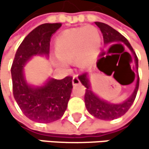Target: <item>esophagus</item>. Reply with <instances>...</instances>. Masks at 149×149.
<instances>
[{"label":"esophagus","instance_id":"obj_1","mask_svg":"<svg viewBox=\"0 0 149 149\" xmlns=\"http://www.w3.org/2000/svg\"><path fill=\"white\" fill-rule=\"evenodd\" d=\"M72 84H73L74 86L80 84V80L79 79L78 75H74V76H73V79H72Z\"/></svg>","mask_w":149,"mask_h":149}]
</instances>
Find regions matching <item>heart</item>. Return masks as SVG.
<instances>
[{
	"label": "heart",
	"mask_w": 149,
	"mask_h": 149,
	"mask_svg": "<svg viewBox=\"0 0 149 149\" xmlns=\"http://www.w3.org/2000/svg\"><path fill=\"white\" fill-rule=\"evenodd\" d=\"M58 64L75 61L79 68L86 69L94 63L101 48V36L93 26L72 28L61 32L55 40Z\"/></svg>",
	"instance_id": "1"
}]
</instances>
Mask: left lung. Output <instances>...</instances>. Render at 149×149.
<instances>
[{"label": "left lung", "instance_id": "left-lung-1", "mask_svg": "<svg viewBox=\"0 0 149 149\" xmlns=\"http://www.w3.org/2000/svg\"><path fill=\"white\" fill-rule=\"evenodd\" d=\"M95 25L100 28V30L103 34L104 45H109L111 44H115V43H123L129 48V50L133 54L135 67H136V70H138L139 60H138V57H137L135 52L133 51V48L131 47L128 40L122 34H120L118 31L113 29V27H111L110 26H108L104 23L95 22ZM103 58H101L100 61ZM79 79L80 80L81 84L83 86H85V88H86L85 104H86V107H87V110L94 117H95L97 119H100V120H104V121H111V120H114V119L121 117L130 109V107L133 104V102L136 98V95H137V92L139 89V78L138 76L136 85H135V88H134L132 94H131L123 102L114 104V103L108 102V101L101 98V97H99L95 93L93 92L92 88H91V84H90V80H89L88 73L82 74V75H80L79 77Z\"/></svg>", "mask_w": 149, "mask_h": 149}]
</instances>
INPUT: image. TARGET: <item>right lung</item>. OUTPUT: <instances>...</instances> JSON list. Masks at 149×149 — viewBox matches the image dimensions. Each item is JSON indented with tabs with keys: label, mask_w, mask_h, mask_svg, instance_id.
<instances>
[{
	"label": "right lung",
	"mask_w": 149,
	"mask_h": 149,
	"mask_svg": "<svg viewBox=\"0 0 149 149\" xmlns=\"http://www.w3.org/2000/svg\"><path fill=\"white\" fill-rule=\"evenodd\" d=\"M61 26V23H46L28 34L17 50L11 66L13 95L23 113L37 123H49L61 119L67 109L72 91V78H48L41 86L29 84L24 67L34 56L49 57L50 41Z\"/></svg>",
	"instance_id": "right-lung-1"
}]
</instances>
